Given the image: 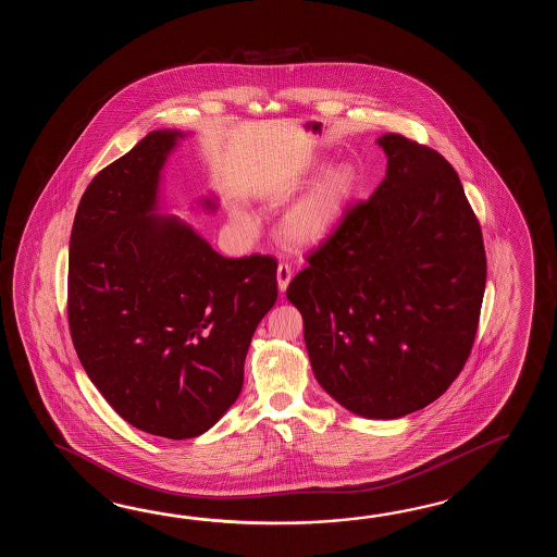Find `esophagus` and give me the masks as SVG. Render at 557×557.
I'll return each mask as SVG.
<instances>
[{"instance_id":"34e87169","label":"esophagus","mask_w":557,"mask_h":557,"mask_svg":"<svg viewBox=\"0 0 557 557\" xmlns=\"http://www.w3.org/2000/svg\"><path fill=\"white\" fill-rule=\"evenodd\" d=\"M290 278H293V271H290V267L281 262V264H278V269H276V281H278V290H281V293L286 290V286L290 283Z\"/></svg>"}]
</instances>
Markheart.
I'll use <instances>...</instances> for the list:
<instances>
[{"label":"heart","instance_id":"1","mask_svg":"<svg viewBox=\"0 0 557 557\" xmlns=\"http://www.w3.org/2000/svg\"><path fill=\"white\" fill-rule=\"evenodd\" d=\"M358 193L355 166L329 169L284 214L283 237L296 247H314L331 237Z\"/></svg>","mask_w":557,"mask_h":557}]
</instances>
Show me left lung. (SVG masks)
<instances>
[{"mask_svg":"<svg viewBox=\"0 0 557 557\" xmlns=\"http://www.w3.org/2000/svg\"><path fill=\"white\" fill-rule=\"evenodd\" d=\"M386 177L307 257L286 288L320 386L346 410L392 420L450 388L484 300L482 228L454 166L386 133Z\"/></svg>","mask_w":557,"mask_h":557,"instance_id":"left-lung-1","label":"left lung"}]
</instances>
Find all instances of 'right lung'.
Wrapping results in <instances>:
<instances>
[{"mask_svg":"<svg viewBox=\"0 0 557 557\" xmlns=\"http://www.w3.org/2000/svg\"><path fill=\"white\" fill-rule=\"evenodd\" d=\"M178 137L151 131L95 175L67 273L87 376L131 426L171 440L207 432L237 400L250 338L278 295L274 257L226 259L183 221L153 213Z\"/></svg>","mask_w":557,"mask_h":557,"instance_id":"add662e5","label":"right lung"}]
</instances>
